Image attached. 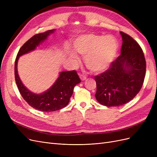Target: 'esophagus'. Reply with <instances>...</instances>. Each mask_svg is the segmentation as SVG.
Masks as SVG:
<instances>
[{
	"label": "esophagus",
	"instance_id": "esophagus-1",
	"mask_svg": "<svg viewBox=\"0 0 157 157\" xmlns=\"http://www.w3.org/2000/svg\"><path fill=\"white\" fill-rule=\"evenodd\" d=\"M80 79H81V80L84 81V80L86 79V76L85 75H83V74H80Z\"/></svg>",
	"mask_w": 157,
	"mask_h": 157
}]
</instances>
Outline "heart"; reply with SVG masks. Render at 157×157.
Returning <instances> with one entry per match:
<instances>
[{
  "label": "heart",
  "instance_id": "b5f03b06",
  "mask_svg": "<svg viewBox=\"0 0 157 157\" xmlns=\"http://www.w3.org/2000/svg\"><path fill=\"white\" fill-rule=\"evenodd\" d=\"M74 47L79 54L84 56V62L88 69L98 73L105 70L115 59L118 44L112 36L88 34L78 37ZM69 56L75 63L78 62V58L75 52L71 51Z\"/></svg>",
  "mask_w": 157,
  "mask_h": 157
}]
</instances>
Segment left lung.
Here are the masks:
<instances>
[{
	"instance_id": "obj_1",
	"label": "left lung",
	"mask_w": 157,
	"mask_h": 157,
	"mask_svg": "<svg viewBox=\"0 0 157 157\" xmlns=\"http://www.w3.org/2000/svg\"><path fill=\"white\" fill-rule=\"evenodd\" d=\"M122 39L121 54L105 72L94 77L97 101L107 107H117L128 103L143 86L146 61L139 44L126 33Z\"/></svg>"
}]
</instances>
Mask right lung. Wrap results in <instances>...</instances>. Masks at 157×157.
Masks as SVG:
<instances>
[{"label": "right lung", "instance_id": "obj_1", "mask_svg": "<svg viewBox=\"0 0 157 157\" xmlns=\"http://www.w3.org/2000/svg\"><path fill=\"white\" fill-rule=\"evenodd\" d=\"M54 31L52 29L36 34L28 40L19 50L14 67L16 82L21 96L30 106L43 112L58 111L67 106L73 95L74 87L81 82L76 71H63L60 73L55 83L47 91L40 94H36L29 91L19 77L17 69L19 58L35 50L36 46L44 42Z\"/></svg>", "mask_w": 157, "mask_h": 157}]
</instances>
